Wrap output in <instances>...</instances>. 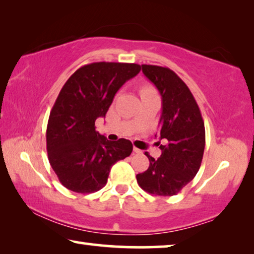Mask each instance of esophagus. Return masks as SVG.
Returning <instances> with one entry per match:
<instances>
[{"instance_id":"34e87169","label":"esophagus","mask_w":254,"mask_h":254,"mask_svg":"<svg viewBox=\"0 0 254 254\" xmlns=\"http://www.w3.org/2000/svg\"><path fill=\"white\" fill-rule=\"evenodd\" d=\"M133 152H134V153H141V150L134 147V148H133Z\"/></svg>"}]
</instances>
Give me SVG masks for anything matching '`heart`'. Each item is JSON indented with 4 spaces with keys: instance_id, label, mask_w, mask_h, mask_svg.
Here are the masks:
<instances>
[{
    "instance_id": "1",
    "label": "heart",
    "mask_w": 254,
    "mask_h": 254,
    "mask_svg": "<svg viewBox=\"0 0 254 254\" xmlns=\"http://www.w3.org/2000/svg\"><path fill=\"white\" fill-rule=\"evenodd\" d=\"M151 93H154V91H153L151 87L144 86V87L141 88V95H143V94H151Z\"/></svg>"
}]
</instances>
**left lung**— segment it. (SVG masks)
<instances>
[{
	"label": "left lung",
	"instance_id": "1",
	"mask_svg": "<svg viewBox=\"0 0 254 254\" xmlns=\"http://www.w3.org/2000/svg\"><path fill=\"white\" fill-rule=\"evenodd\" d=\"M144 76L160 93L159 121L161 156L149 158V168L136 175L139 186L149 194L174 196L198 173L205 148V127L199 107L187 85L167 67L142 65Z\"/></svg>",
	"mask_w": 254,
	"mask_h": 254
}]
</instances>
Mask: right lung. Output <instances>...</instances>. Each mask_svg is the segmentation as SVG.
Returning <instances> with one entry per match:
<instances>
[{"label": "right lung", "instance_id": "1", "mask_svg": "<svg viewBox=\"0 0 254 254\" xmlns=\"http://www.w3.org/2000/svg\"><path fill=\"white\" fill-rule=\"evenodd\" d=\"M140 65L93 63L77 69L63 86L50 112L47 152L59 182L89 194L105 186L112 166L132 152L130 140L109 141L95 130L115 94L139 74Z\"/></svg>", "mask_w": 254, "mask_h": 254}]
</instances>
